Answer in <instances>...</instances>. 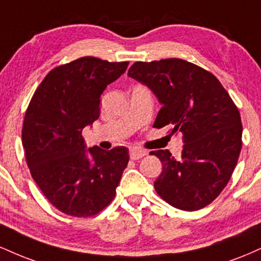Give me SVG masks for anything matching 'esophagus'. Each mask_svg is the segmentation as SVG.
<instances>
[{
  "label": "esophagus",
  "instance_id": "1",
  "mask_svg": "<svg viewBox=\"0 0 261 261\" xmlns=\"http://www.w3.org/2000/svg\"><path fill=\"white\" fill-rule=\"evenodd\" d=\"M143 155H146V151H143V149H140L137 147H134L130 149V158L131 160L136 161V160H140V158H142Z\"/></svg>",
  "mask_w": 261,
  "mask_h": 261
}]
</instances>
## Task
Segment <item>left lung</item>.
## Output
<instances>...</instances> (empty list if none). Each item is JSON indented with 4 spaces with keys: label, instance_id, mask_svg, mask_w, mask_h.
I'll use <instances>...</instances> for the list:
<instances>
[{
    "label": "left lung",
    "instance_id": "8db88e82",
    "mask_svg": "<svg viewBox=\"0 0 261 261\" xmlns=\"http://www.w3.org/2000/svg\"><path fill=\"white\" fill-rule=\"evenodd\" d=\"M127 76L147 86L162 104L154 127L182 134L180 160L168 149L151 152L163 164L154 189L184 211L205 207L220 195L242 148L241 114L208 71L181 59L135 62Z\"/></svg>",
    "mask_w": 261,
    "mask_h": 261
}]
</instances>
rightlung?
<instances>
[{
  "mask_svg": "<svg viewBox=\"0 0 261 261\" xmlns=\"http://www.w3.org/2000/svg\"><path fill=\"white\" fill-rule=\"evenodd\" d=\"M127 65L86 56L55 67L27 109L22 130L27 164L46 199L66 215L93 216L115 196L128 149H87L82 130L99 118L101 93Z\"/></svg>",
  "mask_w": 261,
  "mask_h": 261,
  "instance_id": "1",
  "label": "right lung"
}]
</instances>
